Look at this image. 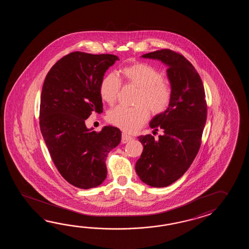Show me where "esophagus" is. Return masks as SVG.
<instances>
[{
    "instance_id": "1",
    "label": "esophagus",
    "mask_w": 249,
    "mask_h": 249,
    "mask_svg": "<svg viewBox=\"0 0 249 249\" xmlns=\"http://www.w3.org/2000/svg\"><path fill=\"white\" fill-rule=\"evenodd\" d=\"M132 138L130 136V135H128L126 133H124V132H123L122 133V142L123 143H127L129 142L131 140H132Z\"/></svg>"
}]
</instances>
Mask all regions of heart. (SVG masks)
<instances>
[{
  "label": "heart",
  "instance_id": "obj_1",
  "mask_svg": "<svg viewBox=\"0 0 249 249\" xmlns=\"http://www.w3.org/2000/svg\"><path fill=\"white\" fill-rule=\"evenodd\" d=\"M120 72L127 84L140 90L137 97L139 106L134 108L117 107L107 113V120L124 132H133L148 121L149 110L156 115L166 110L172 98V88L159 70L147 63L132 64ZM120 87L121 82L116 74H107L100 85L101 100L113 105L117 101Z\"/></svg>",
  "mask_w": 249,
  "mask_h": 249
}]
</instances>
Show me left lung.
Segmentation results:
<instances>
[{
	"label": "left lung",
	"mask_w": 249,
	"mask_h": 249,
	"mask_svg": "<svg viewBox=\"0 0 249 249\" xmlns=\"http://www.w3.org/2000/svg\"><path fill=\"white\" fill-rule=\"evenodd\" d=\"M142 57L167 66L172 88L169 106L149 123L154 131L161 129L164 134L159 140L150 134L138 137L143 145L135 164L138 176L147 185L162 188L184 175L196 158L207 121L206 94L199 74L182 55L164 49Z\"/></svg>",
	"instance_id": "left-lung-1"
}]
</instances>
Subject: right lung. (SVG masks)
Listing matches in <instances>:
<instances>
[{
    "label": "right lung",
    "mask_w": 249,
    "mask_h": 249,
    "mask_svg": "<svg viewBox=\"0 0 249 249\" xmlns=\"http://www.w3.org/2000/svg\"><path fill=\"white\" fill-rule=\"evenodd\" d=\"M118 59L112 54L69 53L48 72L42 85V137L59 174L79 189L95 188L105 180L107 157L121 142L117 127L97 132L85 125L91 112H103L100 85Z\"/></svg>",
    "instance_id": "1"
}]
</instances>
